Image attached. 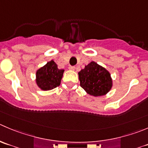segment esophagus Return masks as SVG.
Segmentation results:
<instances>
[{
	"instance_id": "obj_1",
	"label": "esophagus",
	"mask_w": 148,
	"mask_h": 148,
	"mask_svg": "<svg viewBox=\"0 0 148 148\" xmlns=\"http://www.w3.org/2000/svg\"><path fill=\"white\" fill-rule=\"evenodd\" d=\"M69 69L70 70H71V71H74V70L75 69V66H70L69 67Z\"/></svg>"
}]
</instances>
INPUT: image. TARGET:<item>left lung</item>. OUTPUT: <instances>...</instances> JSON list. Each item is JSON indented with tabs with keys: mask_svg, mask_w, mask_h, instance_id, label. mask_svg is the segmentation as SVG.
I'll use <instances>...</instances> for the list:
<instances>
[{
	"mask_svg": "<svg viewBox=\"0 0 148 148\" xmlns=\"http://www.w3.org/2000/svg\"><path fill=\"white\" fill-rule=\"evenodd\" d=\"M78 74L80 86L86 92L94 97L105 95L113 86L109 71L95 61L85 66Z\"/></svg>",
	"mask_w": 148,
	"mask_h": 148,
	"instance_id": "8db88e82",
	"label": "left lung"
}]
</instances>
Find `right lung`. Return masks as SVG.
I'll return each mask as SVG.
<instances>
[{"instance_id": "obj_1", "label": "right lung", "mask_w": 148, "mask_h": 148, "mask_svg": "<svg viewBox=\"0 0 148 148\" xmlns=\"http://www.w3.org/2000/svg\"><path fill=\"white\" fill-rule=\"evenodd\" d=\"M64 72L52 60L36 71V83L42 90H53L60 85Z\"/></svg>"}]
</instances>
